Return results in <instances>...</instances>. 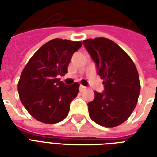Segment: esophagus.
<instances>
[{"label":"esophagus","mask_w":157,"mask_h":157,"mask_svg":"<svg viewBox=\"0 0 157 157\" xmlns=\"http://www.w3.org/2000/svg\"><path fill=\"white\" fill-rule=\"evenodd\" d=\"M79 89H80V92H84L86 89V86H84L81 85L80 86V87H79Z\"/></svg>","instance_id":"34e87169"}]
</instances>
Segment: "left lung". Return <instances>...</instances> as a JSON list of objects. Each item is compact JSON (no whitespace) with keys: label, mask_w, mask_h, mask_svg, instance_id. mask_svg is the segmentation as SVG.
Returning a JSON list of instances; mask_svg holds the SVG:
<instances>
[{"label":"left lung","mask_w":157,"mask_h":157,"mask_svg":"<svg viewBox=\"0 0 157 157\" xmlns=\"http://www.w3.org/2000/svg\"><path fill=\"white\" fill-rule=\"evenodd\" d=\"M103 80L104 92H94L88 102L90 118L107 128L118 126L131 115L138 102L140 84L137 69L128 54L106 38L83 41Z\"/></svg>","instance_id":"8db88e82"}]
</instances>
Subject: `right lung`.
Wrapping results in <instances>:
<instances>
[{"label":"right lung","instance_id":"1","mask_svg":"<svg viewBox=\"0 0 157 157\" xmlns=\"http://www.w3.org/2000/svg\"><path fill=\"white\" fill-rule=\"evenodd\" d=\"M81 41L55 39L39 48L22 71L19 98L30 115L38 121L52 124L67 117L70 103L79 92V83L65 85L59 75L67 73L69 63Z\"/></svg>","mask_w":157,"mask_h":157}]
</instances>
